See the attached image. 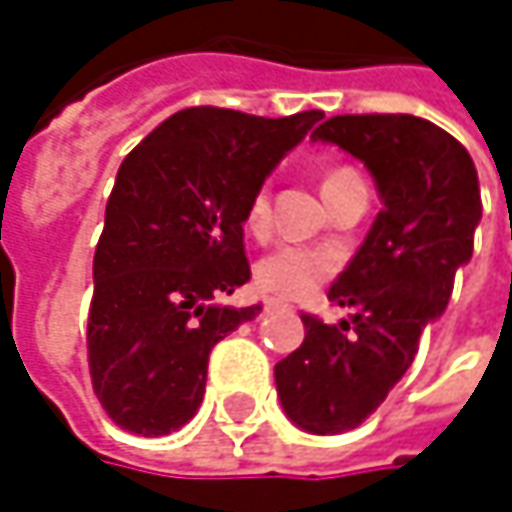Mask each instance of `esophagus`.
Returning a JSON list of instances; mask_svg holds the SVG:
<instances>
[{
  "label": "esophagus",
  "instance_id": "obj_1",
  "mask_svg": "<svg viewBox=\"0 0 512 512\" xmlns=\"http://www.w3.org/2000/svg\"><path fill=\"white\" fill-rule=\"evenodd\" d=\"M278 305H281L278 299H263V311H275Z\"/></svg>",
  "mask_w": 512,
  "mask_h": 512
}]
</instances>
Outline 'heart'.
I'll list each match as a JSON object with an SVG mask.
<instances>
[{"instance_id":"obj_1","label":"heart","mask_w":512,"mask_h":512,"mask_svg":"<svg viewBox=\"0 0 512 512\" xmlns=\"http://www.w3.org/2000/svg\"><path fill=\"white\" fill-rule=\"evenodd\" d=\"M356 171L350 168H332L326 183H335L341 177H350ZM246 228L260 237L269 228V192L257 189L255 198L249 201L246 210ZM338 269V257L323 249H305V246H278L266 257H260L255 269L257 287L269 296L278 299H302L308 296L317 284H323L332 272Z\"/></svg>"}]
</instances>
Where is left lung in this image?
<instances>
[{
	"label": "left lung",
	"instance_id": "8db88e82",
	"mask_svg": "<svg viewBox=\"0 0 512 512\" xmlns=\"http://www.w3.org/2000/svg\"><path fill=\"white\" fill-rule=\"evenodd\" d=\"M314 142L367 165L382 210L329 287L350 320L302 314L305 341L275 364L287 418L314 433L356 430L412 367L421 332L448 308L480 222L477 168L460 142L415 115H335Z\"/></svg>",
	"mask_w": 512,
	"mask_h": 512
}]
</instances>
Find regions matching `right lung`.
Masks as SVG:
<instances>
[{
    "label": "right lung",
    "mask_w": 512,
    "mask_h": 512,
    "mask_svg": "<svg viewBox=\"0 0 512 512\" xmlns=\"http://www.w3.org/2000/svg\"><path fill=\"white\" fill-rule=\"evenodd\" d=\"M320 118L192 106L121 162L88 311L91 385L121 430L168 436L198 412L210 350L260 311L216 305L252 278L249 201Z\"/></svg>",
    "instance_id": "right-lung-1"
}]
</instances>
